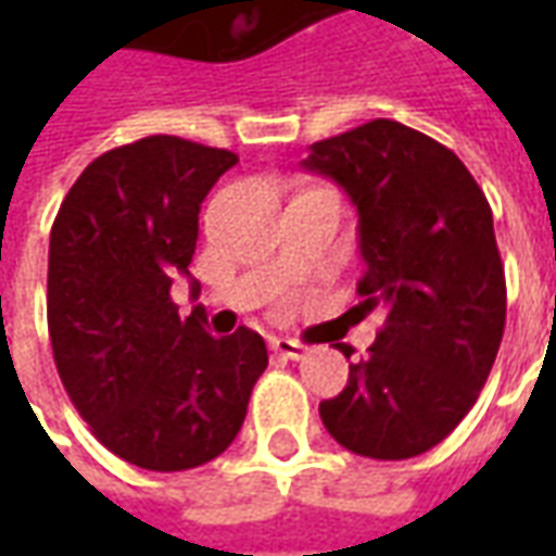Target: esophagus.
<instances>
[{
    "mask_svg": "<svg viewBox=\"0 0 556 556\" xmlns=\"http://www.w3.org/2000/svg\"><path fill=\"white\" fill-rule=\"evenodd\" d=\"M270 349L282 354V357H289V361H301L303 354H306V345L298 342V339H289V337H277L270 339Z\"/></svg>",
    "mask_w": 556,
    "mask_h": 556,
    "instance_id": "esophagus-1",
    "label": "esophagus"
}]
</instances>
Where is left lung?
Returning a JSON list of instances; mask_svg holds the SVG:
<instances>
[{"label": "left lung", "mask_w": 556, "mask_h": 556, "mask_svg": "<svg viewBox=\"0 0 556 556\" xmlns=\"http://www.w3.org/2000/svg\"><path fill=\"white\" fill-rule=\"evenodd\" d=\"M303 166L357 205V294L384 313L369 357L318 405L321 422L351 453L414 458L467 417L501 349L506 277L489 199L450 148L390 118L313 142Z\"/></svg>", "instance_id": "obj_1"}]
</instances>
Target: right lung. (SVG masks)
I'll list each match as a JSON object with an SVG mask.
<instances>
[{
    "label": "right lung",
    "instance_id": "obj_1",
    "mask_svg": "<svg viewBox=\"0 0 556 556\" xmlns=\"http://www.w3.org/2000/svg\"><path fill=\"white\" fill-rule=\"evenodd\" d=\"M238 154L146 137L91 160L55 214L47 327L67 396L94 438L146 470H190L241 431L267 369L250 327L211 337L181 318L172 279L190 274L199 207ZM199 282H193V298Z\"/></svg>",
    "mask_w": 556,
    "mask_h": 556
}]
</instances>
